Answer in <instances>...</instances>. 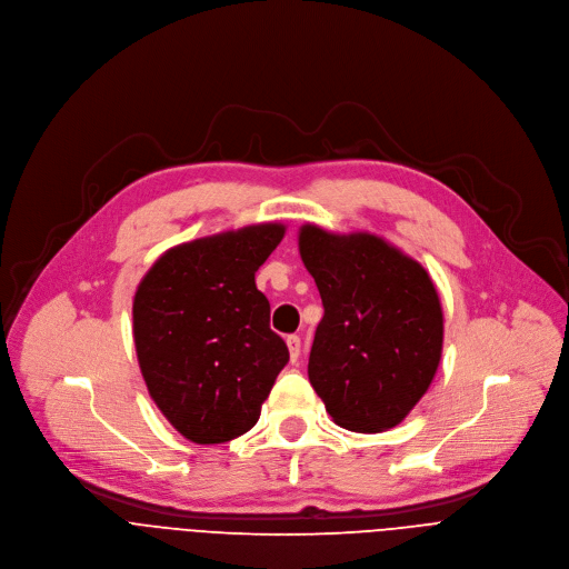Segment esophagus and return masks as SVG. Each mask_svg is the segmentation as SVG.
I'll return each mask as SVG.
<instances>
[{
	"label": "esophagus",
	"instance_id": "esophagus-1",
	"mask_svg": "<svg viewBox=\"0 0 569 569\" xmlns=\"http://www.w3.org/2000/svg\"><path fill=\"white\" fill-rule=\"evenodd\" d=\"M286 346L290 350V359L297 361L299 359V352H301V338L299 336H288L286 338Z\"/></svg>",
	"mask_w": 569,
	"mask_h": 569
}]
</instances>
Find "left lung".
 Returning a JSON list of instances; mask_svg holds the SVG:
<instances>
[{"instance_id":"1","label":"left lung","mask_w":569,"mask_h":569,"mask_svg":"<svg viewBox=\"0 0 569 569\" xmlns=\"http://www.w3.org/2000/svg\"><path fill=\"white\" fill-rule=\"evenodd\" d=\"M299 253L322 297L309 380L331 419L355 432L396 428L441 359L443 313L419 262L370 233L301 226Z\"/></svg>"}]
</instances>
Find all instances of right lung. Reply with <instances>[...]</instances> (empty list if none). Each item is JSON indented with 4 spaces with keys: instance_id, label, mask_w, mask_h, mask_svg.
<instances>
[{
    "instance_id": "1",
    "label": "right lung",
    "mask_w": 569,
    "mask_h": 569,
    "mask_svg": "<svg viewBox=\"0 0 569 569\" xmlns=\"http://www.w3.org/2000/svg\"><path fill=\"white\" fill-rule=\"evenodd\" d=\"M281 223L201 238L164 251L141 279L132 333L150 398L194 443L249 432L290 355L270 329L256 272Z\"/></svg>"
}]
</instances>
